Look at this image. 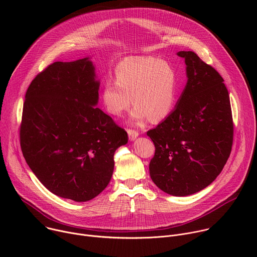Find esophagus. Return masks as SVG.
I'll list each match as a JSON object with an SVG mask.
<instances>
[{"instance_id":"34e87169","label":"esophagus","mask_w":257,"mask_h":257,"mask_svg":"<svg viewBox=\"0 0 257 257\" xmlns=\"http://www.w3.org/2000/svg\"><path fill=\"white\" fill-rule=\"evenodd\" d=\"M127 132H128V135H129V139H130L131 141L135 140V139L138 137V135H139V133H138L137 131L132 130V129H128Z\"/></svg>"}]
</instances>
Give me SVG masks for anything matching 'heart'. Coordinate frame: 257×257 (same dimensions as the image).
<instances>
[{"label":"heart","mask_w":257,"mask_h":257,"mask_svg":"<svg viewBox=\"0 0 257 257\" xmlns=\"http://www.w3.org/2000/svg\"><path fill=\"white\" fill-rule=\"evenodd\" d=\"M115 75L116 80H106L101 88L107 113L123 115L132 100L136 104L133 123L161 120L171 113L177 94V73L171 63L155 57L127 58L117 66Z\"/></svg>","instance_id":"heart-1"}]
</instances>
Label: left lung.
<instances>
[{
	"label": "left lung",
	"mask_w": 257,
	"mask_h": 257,
	"mask_svg": "<svg viewBox=\"0 0 257 257\" xmlns=\"http://www.w3.org/2000/svg\"><path fill=\"white\" fill-rule=\"evenodd\" d=\"M177 55L185 60L187 83L174 111L148 131L156 146L150 174L164 192L187 196L207 187L222 172L234 127L223 77L194 52Z\"/></svg>",
	"instance_id": "1"
}]
</instances>
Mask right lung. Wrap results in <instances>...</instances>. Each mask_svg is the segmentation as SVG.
Here are the masks:
<instances>
[{
  "label": "right lung",
  "mask_w": 257,
  "mask_h": 257,
  "mask_svg": "<svg viewBox=\"0 0 257 257\" xmlns=\"http://www.w3.org/2000/svg\"><path fill=\"white\" fill-rule=\"evenodd\" d=\"M99 80L89 58L55 62L30 83L23 104L20 144L42 184L77 202L109 183L114 155L127 132L95 106Z\"/></svg>",
  "instance_id": "add662e5"
}]
</instances>
